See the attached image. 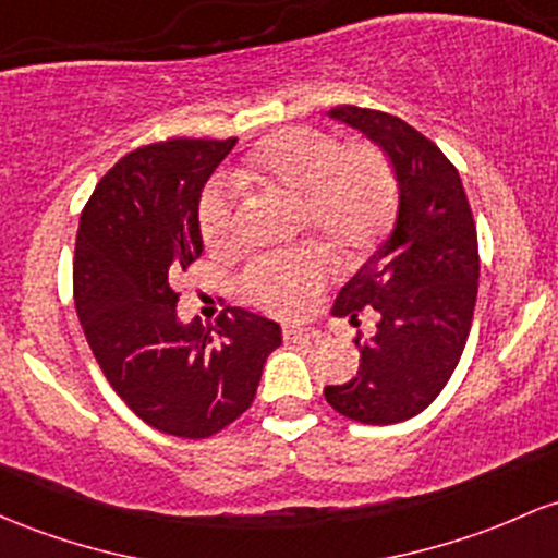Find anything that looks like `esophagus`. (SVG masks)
Instances as JSON below:
<instances>
[{"label": "esophagus", "mask_w": 558, "mask_h": 558, "mask_svg": "<svg viewBox=\"0 0 558 558\" xmlns=\"http://www.w3.org/2000/svg\"><path fill=\"white\" fill-rule=\"evenodd\" d=\"M315 336H317L315 330H310V328H299V326L283 328V341H289V344H304V341H312Z\"/></svg>", "instance_id": "esophagus-1"}]
</instances>
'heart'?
Wrapping results in <instances>:
<instances>
[{"label": "heart", "mask_w": 558, "mask_h": 558, "mask_svg": "<svg viewBox=\"0 0 558 558\" xmlns=\"http://www.w3.org/2000/svg\"><path fill=\"white\" fill-rule=\"evenodd\" d=\"M243 180L280 190L299 201V219L336 254L354 256L371 248L395 214V174L373 145L339 148L328 134L289 130L269 137L248 158ZM235 193L211 182L201 195L198 228L211 248H222L235 232ZM326 283V265L315 251L262 256L248 265L243 286L262 307L291 315Z\"/></svg>", "instance_id": "b5f03b06"}]
</instances>
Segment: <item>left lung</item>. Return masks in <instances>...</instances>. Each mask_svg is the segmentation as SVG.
I'll use <instances>...</instances> for the list:
<instances>
[{"mask_svg":"<svg viewBox=\"0 0 558 558\" xmlns=\"http://www.w3.org/2000/svg\"><path fill=\"white\" fill-rule=\"evenodd\" d=\"M333 121L363 132L387 153L397 180L389 238L347 280L333 315L376 333L354 341L357 376L326 387L328 405L360 424L413 418L445 389L466 347L480 280V248L461 174L418 130L381 110L339 106Z\"/></svg>","mask_w":558,"mask_h":558,"instance_id":"8db88e82","label":"left lung"}]
</instances>
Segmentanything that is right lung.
<instances>
[{"mask_svg":"<svg viewBox=\"0 0 558 558\" xmlns=\"http://www.w3.org/2000/svg\"><path fill=\"white\" fill-rule=\"evenodd\" d=\"M238 140H167L132 150L84 206L73 299L92 354L116 395L163 434L204 439L256 397L280 326L228 307L217 326L177 315L169 280L204 251L198 206Z\"/></svg>","mask_w":558,"mask_h":558,"instance_id":"1","label":"right lung"}]
</instances>
